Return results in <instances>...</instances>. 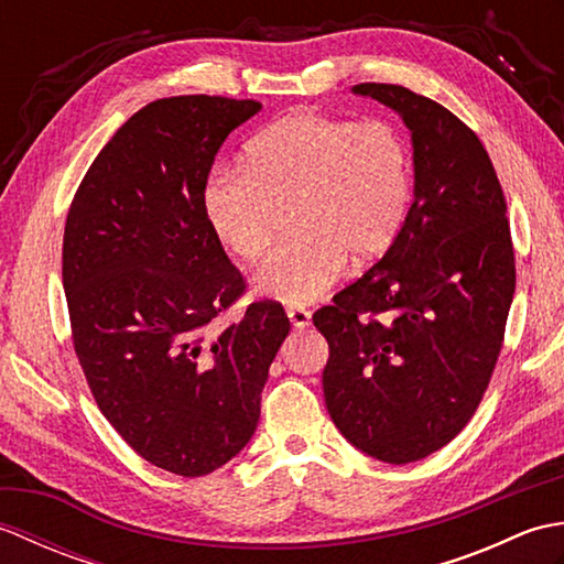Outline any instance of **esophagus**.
<instances>
[{"label": "esophagus", "mask_w": 564, "mask_h": 564, "mask_svg": "<svg viewBox=\"0 0 564 564\" xmlns=\"http://www.w3.org/2000/svg\"><path fill=\"white\" fill-rule=\"evenodd\" d=\"M285 313H289L291 325L295 329H305V327H310V322H313V313H310V310H305V307H289Z\"/></svg>", "instance_id": "obj_1"}]
</instances>
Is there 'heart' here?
<instances>
[{"label":"heart","instance_id":"b5f03b06","mask_svg":"<svg viewBox=\"0 0 564 564\" xmlns=\"http://www.w3.org/2000/svg\"><path fill=\"white\" fill-rule=\"evenodd\" d=\"M412 198L410 150L388 121L293 113L249 142L245 170L213 172L203 210L215 237L245 261L269 249L289 210L291 239L251 279L259 295L313 303L346 269L380 259Z\"/></svg>","mask_w":564,"mask_h":564}]
</instances>
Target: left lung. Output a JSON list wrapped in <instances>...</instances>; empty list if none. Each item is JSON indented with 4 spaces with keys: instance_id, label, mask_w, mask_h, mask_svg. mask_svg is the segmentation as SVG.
Returning <instances> with one entry per match:
<instances>
[{
    "instance_id": "left-lung-1",
    "label": "left lung",
    "mask_w": 564,
    "mask_h": 564,
    "mask_svg": "<svg viewBox=\"0 0 564 564\" xmlns=\"http://www.w3.org/2000/svg\"><path fill=\"white\" fill-rule=\"evenodd\" d=\"M412 133L414 200L373 269L315 313L329 344L325 404L382 463L422 460L470 422L492 378L517 289L505 191L470 128L400 84L351 89Z\"/></svg>"
}]
</instances>
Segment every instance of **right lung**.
I'll return each mask as SVG.
<instances>
[{"label":"right lung","instance_id":"right-lung-1","mask_svg":"<svg viewBox=\"0 0 564 564\" xmlns=\"http://www.w3.org/2000/svg\"><path fill=\"white\" fill-rule=\"evenodd\" d=\"M259 101L158 99L116 130L72 200L63 289L101 414L148 463L200 477L254 436L291 322L275 303L210 334L245 291L203 210L225 138Z\"/></svg>","mask_w":564,"mask_h":564}]
</instances>
